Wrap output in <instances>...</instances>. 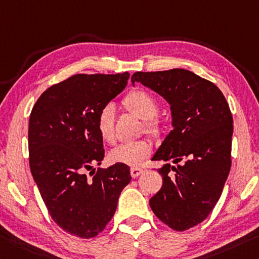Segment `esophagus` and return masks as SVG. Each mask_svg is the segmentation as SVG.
<instances>
[{"mask_svg": "<svg viewBox=\"0 0 259 259\" xmlns=\"http://www.w3.org/2000/svg\"><path fill=\"white\" fill-rule=\"evenodd\" d=\"M143 171H144V169H142V168H136V167H134V168H131L130 169V174H131V176H133V178L135 179V178H138L139 175H141Z\"/></svg>", "mask_w": 259, "mask_h": 259, "instance_id": "esophagus-1", "label": "esophagus"}]
</instances>
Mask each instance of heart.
<instances>
[{
    "instance_id": "obj_1",
    "label": "heart",
    "mask_w": 259,
    "mask_h": 259,
    "mask_svg": "<svg viewBox=\"0 0 259 259\" xmlns=\"http://www.w3.org/2000/svg\"><path fill=\"white\" fill-rule=\"evenodd\" d=\"M123 104L130 112L145 121V128L152 136H161L163 128L161 122L155 118L158 114L159 105L155 98L145 90H134L124 98ZM97 129L102 141L113 143L115 139L114 130V108L106 106L100 110L97 118ZM152 152V143L150 139L123 143L109 152L112 162L123 163L131 167L141 166L144 160L149 158Z\"/></svg>"
}]
</instances>
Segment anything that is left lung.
I'll return each mask as SVG.
<instances>
[{
  "mask_svg": "<svg viewBox=\"0 0 259 259\" xmlns=\"http://www.w3.org/2000/svg\"><path fill=\"white\" fill-rule=\"evenodd\" d=\"M136 81L170 105L173 130L152 160L162 187L150 199L152 211L171 229L183 232L202 223L218 202L231 170L233 116L223 92L210 80L184 69L135 72Z\"/></svg>",
  "mask_w": 259,
  "mask_h": 259,
  "instance_id": "left-lung-1",
  "label": "left lung"
}]
</instances>
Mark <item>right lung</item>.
Returning <instances> with one entry per match:
<instances>
[{"label": "right lung", "mask_w": 259, "mask_h": 259, "mask_svg": "<svg viewBox=\"0 0 259 259\" xmlns=\"http://www.w3.org/2000/svg\"><path fill=\"white\" fill-rule=\"evenodd\" d=\"M129 77L128 72L71 76L41 94L30 115L32 176L52 219L81 239L104 231L131 181L130 168L123 163L86 175L105 157L98 115L124 90Z\"/></svg>", "instance_id": "add662e5"}]
</instances>
